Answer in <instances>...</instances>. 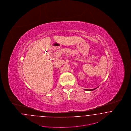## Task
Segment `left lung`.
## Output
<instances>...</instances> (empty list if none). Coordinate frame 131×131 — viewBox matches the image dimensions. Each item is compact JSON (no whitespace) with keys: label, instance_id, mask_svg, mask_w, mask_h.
<instances>
[{"label":"left lung","instance_id":"left-lung-1","mask_svg":"<svg viewBox=\"0 0 131 131\" xmlns=\"http://www.w3.org/2000/svg\"><path fill=\"white\" fill-rule=\"evenodd\" d=\"M96 88H97L93 89H84V90H85V91H93V90H94L95 89H96Z\"/></svg>","mask_w":131,"mask_h":131}]
</instances>
